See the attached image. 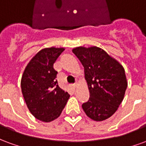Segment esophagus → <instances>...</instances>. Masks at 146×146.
Wrapping results in <instances>:
<instances>
[{
	"mask_svg": "<svg viewBox=\"0 0 146 146\" xmlns=\"http://www.w3.org/2000/svg\"><path fill=\"white\" fill-rule=\"evenodd\" d=\"M73 88H76L78 87V83L76 82V84H73Z\"/></svg>",
	"mask_w": 146,
	"mask_h": 146,
	"instance_id": "esophagus-1",
	"label": "esophagus"
}]
</instances>
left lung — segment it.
<instances>
[{"instance_id":"left-lung-1","label":"left lung","mask_w":146,"mask_h":146,"mask_svg":"<svg viewBox=\"0 0 146 146\" xmlns=\"http://www.w3.org/2000/svg\"><path fill=\"white\" fill-rule=\"evenodd\" d=\"M84 66L90 92L82 105L86 115L95 121L110 118L124 98L127 80L125 70L116 58L96 46H80L72 50Z\"/></svg>"}]
</instances>
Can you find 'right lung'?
Masks as SVG:
<instances>
[{"label":"right lung","instance_id":"obj_1","mask_svg":"<svg viewBox=\"0 0 146 146\" xmlns=\"http://www.w3.org/2000/svg\"><path fill=\"white\" fill-rule=\"evenodd\" d=\"M64 48H45L27 64L21 79V88L27 107L35 118L51 122L60 116L70 95L58 85L53 65Z\"/></svg>","mask_w":146,"mask_h":146}]
</instances>
